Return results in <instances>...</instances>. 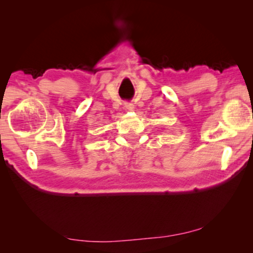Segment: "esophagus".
<instances>
[{"label": "esophagus", "mask_w": 253, "mask_h": 253, "mask_svg": "<svg viewBox=\"0 0 253 253\" xmlns=\"http://www.w3.org/2000/svg\"><path fill=\"white\" fill-rule=\"evenodd\" d=\"M125 107L128 110H134V105H132L131 102H125Z\"/></svg>", "instance_id": "obj_1"}]
</instances>
